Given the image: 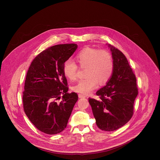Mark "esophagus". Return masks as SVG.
Segmentation results:
<instances>
[{"label": "esophagus", "mask_w": 160, "mask_h": 160, "mask_svg": "<svg viewBox=\"0 0 160 160\" xmlns=\"http://www.w3.org/2000/svg\"><path fill=\"white\" fill-rule=\"evenodd\" d=\"M78 97H79V98H86V96L85 95H82V94H81V93H79V94H78Z\"/></svg>", "instance_id": "esophagus-1"}]
</instances>
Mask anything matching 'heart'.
<instances>
[{"label": "heart", "mask_w": 160, "mask_h": 160, "mask_svg": "<svg viewBox=\"0 0 160 160\" xmlns=\"http://www.w3.org/2000/svg\"><path fill=\"white\" fill-rule=\"evenodd\" d=\"M79 68L86 69L84 79L79 80L72 87L73 91L89 93L98 86L103 85L111 78L114 69V62L110 52L91 47H85L76 56ZM65 76L71 81L77 78L78 66L68 60L63 66Z\"/></svg>", "instance_id": "obj_1"}]
</instances>
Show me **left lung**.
Returning a JSON list of instances; mask_svg holds the SVG:
<instances>
[{
  "label": "left lung",
  "instance_id": "1",
  "mask_svg": "<svg viewBox=\"0 0 160 160\" xmlns=\"http://www.w3.org/2000/svg\"><path fill=\"white\" fill-rule=\"evenodd\" d=\"M114 62L113 74L107 85L96 92L98 100L89 98L99 129L113 131L126 124L134 114L138 95L136 78L125 55L108 44Z\"/></svg>",
  "mask_w": 160,
  "mask_h": 160
}]
</instances>
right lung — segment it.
<instances>
[{"mask_svg":"<svg viewBox=\"0 0 160 160\" xmlns=\"http://www.w3.org/2000/svg\"><path fill=\"white\" fill-rule=\"evenodd\" d=\"M77 48L76 44L50 47L34 58L27 72L23 92L24 111L34 126L47 134H57L66 128L78 100L76 93L68 92L63 71L65 62ZM61 95L62 100L58 102Z\"/></svg>","mask_w":160,"mask_h":160,"instance_id":"1","label":"right lung"}]
</instances>
